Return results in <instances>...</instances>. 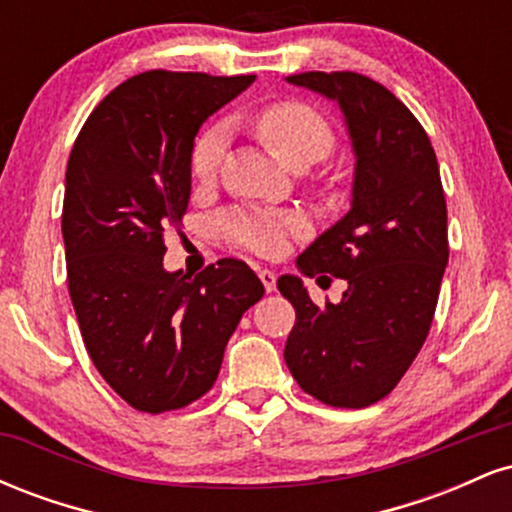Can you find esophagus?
<instances>
[{
  "label": "esophagus",
  "instance_id": "1",
  "mask_svg": "<svg viewBox=\"0 0 512 512\" xmlns=\"http://www.w3.org/2000/svg\"><path fill=\"white\" fill-rule=\"evenodd\" d=\"M257 276H260L264 291L272 293L276 289V274L272 272V269H257Z\"/></svg>",
  "mask_w": 512,
  "mask_h": 512
}]
</instances>
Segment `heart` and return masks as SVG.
I'll list each match as a JSON object with an SVG mask.
<instances>
[{
	"label": "heart",
	"mask_w": 512,
	"mask_h": 512,
	"mask_svg": "<svg viewBox=\"0 0 512 512\" xmlns=\"http://www.w3.org/2000/svg\"><path fill=\"white\" fill-rule=\"evenodd\" d=\"M257 134L291 168H308L334 149V127L315 105L276 101L255 115ZM226 149V127L211 125L195 139L190 170L199 182H209L219 170ZM221 236L236 248L274 257L286 250L293 233L303 231V219L269 209H236L219 219Z\"/></svg>",
	"instance_id": "b5f03b06"
}]
</instances>
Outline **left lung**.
<instances>
[{
	"mask_svg": "<svg viewBox=\"0 0 512 512\" xmlns=\"http://www.w3.org/2000/svg\"><path fill=\"white\" fill-rule=\"evenodd\" d=\"M286 79L339 103L356 175L349 214L298 257L303 274L346 279L342 301L317 305L296 276L276 281L296 310L284 358L310 397L363 409L395 390L436 313L450 255L436 151L407 105L368 76L303 72Z\"/></svg>",
	"mask_w": 512,
	"mask_h": 512,
	"instance_id": "1",
	"label": "left lung"
}]
</instances>
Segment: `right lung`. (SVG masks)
<instances>
[{"label":"right lung","mask_w":512,"mask_h":512,"mask_svg":"<svg viewBox=\"0 0 512 512\" xmlns=\"http://www.w3.org/2000/svg\"><path fill=\"white\" fill-rule=\"evenodd\" d=\"M255 74L151 69L96 105L67 163V284L93 366L129 407L163 414L207 395L240 317L264 296L245 262L166 272L163 236L192 190L190 151Z\"/></svg>","instance_id":"add662e5"}]
</instances>
